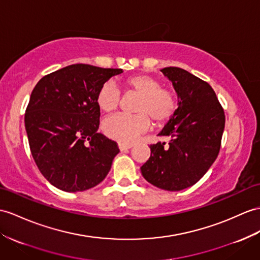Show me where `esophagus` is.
Listing matches in <instances>:
<instances>
[{
	"label": "esophagus",
	"instance_id": "1",
	"mask_svg": "<svg viewBox=\"0 0 260 260\" xmlns=\"http://www.w3.org/2000/svg\"><path fill=\"white\" fill-rule=\"evenodd\" d=\"M118 147H119L120 151H125V150L131 149L132 147H134V144H131V143H121V142H119V143H118Z\"/></svg>",
	"mask_w": 260,
	"mask_h": 260
}]
</instances>
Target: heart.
Listing matches in <instances>:
<instances>
[{
  "instance_id": "obj_1",
  "label": "heart",
  "mask_w": 260,
  "mask_h": 260,
  "mask_svg": "<svg viewBox=\"0 0 260 260\" xmlns=\"http://www.w3.org/2000/svg\"><path fill=\"white\" fill-rule=\"evenodd\" d=\"M126 93L139 96L135 105V115H120L107 118L103 123L106 136L121 143L135 141L144 134L153 121L155 126L168 123L176 110V98L173 91L161 87V81L150 75H135L123 82ZM96 101L104 112L116 111L121 105V92L112 81L99 88Z\"/></svg>"
}]
</instances>
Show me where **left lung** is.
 Here are the masks:
<instances>
[{"mask_svg":"<svg viewBox=\"0 0 260 260\" xmlns=\"http://www.w3.org/2000/svg\"><path fill=\"white\" fill-rule=\"evenodd\" d=\"M172 81L179 97L174 116L159 135L170 142L151 144V155L141 167L143 178L166 191L194 185L219 153L225 126L224 109L213 88L184 69L161 71Z\"/></svg>","mask_w":260,"mask_h":260,"instance_id":"obj_1","label":"left lung"}]
</instances>
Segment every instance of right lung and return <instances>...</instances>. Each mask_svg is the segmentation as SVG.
<instances>
[{
  "label": "right lung",
  "mask_w": 260,
  "mask_h": 260,
  "mask_svg": "<svg viewBox=\"0 0 260 260\" xmlns=\"http://www.w3.org/2000/svg\"><path fill=\"white\" fill-rule=\"evenodd\" d=\"M119 68L75 64L37 82L25 111V129L37 168L65 192L86 191L103 181L118 153L117 142L98 134L99 88Z\"/></svg>",
  "instance_id": "1"
}]
</instances>
